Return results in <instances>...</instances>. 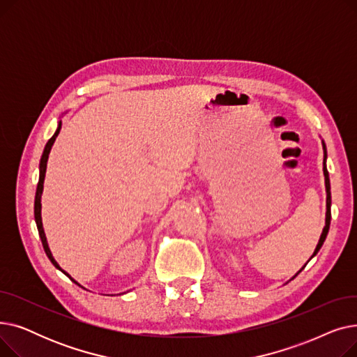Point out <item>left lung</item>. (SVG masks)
Segmentation results:
<instances>
[{"label":"left lung","instance_id":"8db88e82","mask_svg":"<svg viewBox=\"0 0 357 357\" xmlns=\"http://www.w3.org/2000/svg\"><path fill=\"white\" fill-rule=\"evenodd\" d=\"M323 150H324V160H323V172H324V181H326V192H327V201H326V205H327V211H326V226H324V229H323V233H321V236H320V240H318V245H317V248H315V250H314V253H312V256L311 257H314L317 253H318V250L321 249V246H323V243H324V240H326V237H327V234H328V229H330V221H331V192H330V178H328V171H327V165H326V160H327V147H326V143L323 142ZM310 261V260H308ZM307 265V264H305ZM305 265L303 266V269L305 268ZM301 269V271H303ZM299 271V272H301ZM298 272V273H299ZM296 273V275H298ZM295 275V276H296ZM294 276V278H295ZM292 278V279H294Z\"/></svg>","mask_w":357,"mask_h":357}]
</instances>
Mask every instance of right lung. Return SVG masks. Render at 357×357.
Returning <instances> with one entry per match:
<instances>
[{
	"instance_id": "1",
	"label": "right lung",
	"mask_w": 357,
	"mask_h": 357,
	"mask_svg": "<svg viewBox=\"0 0 357 357\" xmlns=\"http://www.w3.org/2000/svg\"><path fill=\"white\" fill-rule=\"evenodd\" d=\"M61 127H62V121L58 123V128H56L54 135L49 139V142L46 143L45 146V150H43V155H42V159H40V175H39V183H37V190H36V198H34V220H36V224H37V230H39V236L42 238V245H43V249L47 255V257L50 259L52 264L54 265V268H58L59 271H62L66 276L70 278V275L68 272H65L59 265L58 261L54 260V257L52 256V252L49 249V245H47V240H46V234H45V230H43V222H42V194H43V183H45V175H46V166H47V159H49V153L52 150V146L56 140V137H58L59 131H61ZM75 284H78L77 280H75L73 278H70ZM79 285V284H78ZM81 287V285H79Z\"/></svg>"
}]
</instances>
